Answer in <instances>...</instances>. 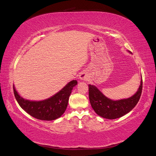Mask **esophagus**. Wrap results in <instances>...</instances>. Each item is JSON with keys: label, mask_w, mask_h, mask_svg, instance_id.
Wrapping results in <instances>:
<instances>
[{"label": "esophagus", "mask_w": 156, "mask_h": 156, "mask_svg": "<svg viewBox=\"0 0 156 156\" xmlns=\"http://www.w3.org/2000/svg\"><path fill=\"white\" fill-rule=\"evenodd\" d=\"M79 78L80 79L82 80L85 81V80H87V79L88 78V75L86 72H83L79 75Z\"/></svg>", "instance_id": "1"}]
</instances>
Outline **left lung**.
<instances>
[{"instance_id":"left-lung-1","label":"left lung","mask_w":156,"mask_h":156,"mask_svg":"<svg viewBox=\"0 0 156 156\" xmlns=\"http://www.w3.org/2000/svg\"><path fill=\"white\" fill-rule=\"evenodd\" d=\"M142 78L140 88L133 96L127 99L114 101L105 96L96 86L88 85L90 104L96 113L106 119L120 118L131 111L138 102L142 92Z\"/></svg>"}]
</instances>
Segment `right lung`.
Instances as JSON below:
<instances>
[{
  "label": "right lung",
  "mask_w": 156,
  "mask_h": 156,
  "mask_svg": "<svg viewBox=\"0 0 156 156\" xmlns=\"http://www.w3.org/2000/svg\"><path fill=\"white\" fill-rule=\"evenodd\" d=\"M77 84L76 80H72L52 97L39 102L24 100L19 95L14 86L13 90L17 102L25 112L37 119L49 121L60 118L66 111L72 90Z\"/></svg>",
  "instance_id": "add662e5"
}]
</instances>
